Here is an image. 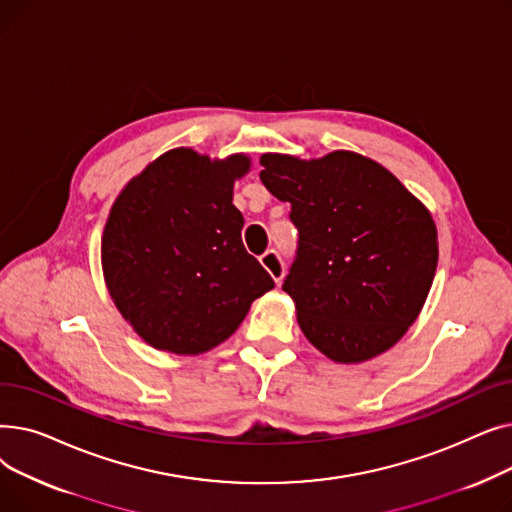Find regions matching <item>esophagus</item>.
<instances>
[{"instance_id": "1", "label": "esophagus", "mask_w": 512, "mask_h": 512, "mask_svg": "<svg viewBox=\"0 0 512 512\" xmlns=\"http://www.w3.org/2000/svg\"><path fill=\"white\" fill-rule=\"evenodd\" d=\"M261 265L265 267L267 272H270V276L276 280V284L282 282L284 278V261H282V255L276 251V249H270L265 251L261 257H259Z\"/></svg>"}]
</instances>
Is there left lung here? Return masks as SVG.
Listing matches in <instances>:
<instances>
[{
    "instance_id": "obj_1",
    "label": "left lung",
    "mask_w": 512,
    "mask_h": 512,
    "mask_svg": "<svg viewBox=\"0 0 512 512\" xmlns=\"http://www.w3.org/2000/svg\"><path fill=\"white\" fill-rule=\"evenodd\" d=\"M261 166V182L290 203L299 230L282 290L307 340L338 363L388 351L432 288V215L388 170L351 151L313 161L267 153Z\"/></svg>"
}]
</instances>
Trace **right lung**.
I'll return each mask as SVG.
<instances>
[{"instance_id":"add662e5","label":"right lung","mask_w":512,"mask_h":512,"mask_svg":"<svg viewBox=\"0 0 512 512\" xmlns=\"http://www.w3.org/2000/svg\"><path fill=\"white\" fill-rule=\"evenodd\" d=\"M245 155L211 161L193 149L155 159L116 199L101 238L116 307L159 351L199 355L224 342L272 276L242 245L232 205Z\"/></svg>"}]
</instances>
